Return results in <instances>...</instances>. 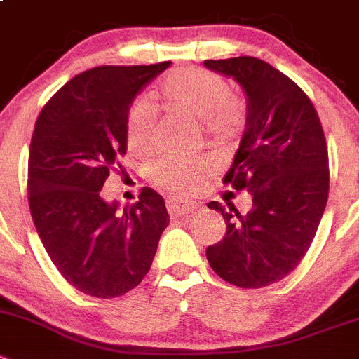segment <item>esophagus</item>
<instances>
[{
    "instance_id": "34e87169",
    "label": "esophagus",
    "mask_w": 359,
    "mask_h": 359,
    "mask_svg": "<svg viewBox=\"0 0 359 359\" xmlns=\"http://www.w3.org/2000/svg\"><path fill=\"white\" fill-rule=\"evenodd\" d=\"M196 208L197 203L194 201H182V199H177V197H169V199H167V210H169L170 215L174 217L192 213Z\"/></svg>"
}]
</instances>
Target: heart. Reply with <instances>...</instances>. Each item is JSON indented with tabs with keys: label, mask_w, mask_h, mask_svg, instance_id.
Segmentation results:
<instances>
[{
	"label": "heart",
	"mask_w": 359,
	"mask_h": 359,
	"mask_svg": "<svg viewBox=\"0 0 359 359\" xmlns=\"http://www.w3.org/2000/svg\"><path fill=\"white\" fill-rule=\"evenodd\" d=\"M160 94L170 108L201 121L215 139L235 137L244 126L245 103L229 92L224 78L205 69H180L165 78ZM156 126V107L151 97L140 96L131 103L126 117L128 146L135 153L151 147ZM208 170L206 160H163L153 169L160 185L177 194L196 190Z\"/></svg>",
	"instance_id": "obj_1"
}]
</instances>
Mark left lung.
Returning a JSON list of instances; mask_svg holds the SVG:
<instances>
[{
	"instance_id": "8db88e82",
	"label": "left lung",
	"mask_w": 359,
	"mask_h": 359,
	"mask_svg": "<svg viewBox=\"0 0 359 359\" xmlns=\"http://www.w3.org/2000/svg\"><path fill=\"white\" fill-rule=\"evenodd\" d=\"M245 94V130L224 176L252 206L212 201L226 235L206 249L210 267L240 288H262L290 274L310 249L330 192L327 146L308 96L288 76L252 57L206 60Z\"/></svg>"
}]
</instances>
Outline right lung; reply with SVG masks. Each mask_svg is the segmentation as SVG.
<instances>
[{
	"label": "right lung",
	"instance_id": "1",
	"mask_svg": "<svg viewBox=\"0 0 359 359\" xmlns=\"http://www.w3.org/2000/svg\"><path fill=\"white\" fill-rule=\"evenodd\" d=\"M170 67L103 65L81 72L46 103L28 158V203L39 238L76 290L110 299L149 272L169 226L160 194L144 189L133 206L101 196L111 167L126 154V117L151 80Z\"/></svg>",
	"mask_w": 359,
	"mask_h": 359
}]
</instances>
